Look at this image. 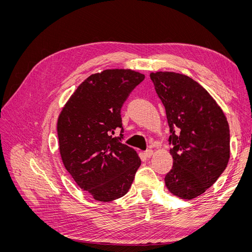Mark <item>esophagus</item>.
Listing matches in <instances>:
<instances>
[{
	"label": "esophagus",
	"mask_w": 252,
	"mask_h": 252,
	"mask_svg": "<svg viewBox=\"0 0 252 252\" xmlns=\"http://www.w3.org/2000/svg\"><path fill=\"white\" fill-rule=\"evenodd\" d=\"M144 155H145V157H146V158H150V157H152V155H154V150L147 149L146 151L144 152Z\"/></svg>",
	"instance_id": "34e87169"
}]
</instances>
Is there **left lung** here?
Returning <instances> with one entry per match:
<instances>
[{
    "mask_svg": "<svg viewBox=\"0 0 252 252\" xmlns=\"http://www.w3.org/2000/svg\"><path fill=\"white\" fill-rule=\"evenodd\" d=\"M166 110L170 129L171 170L165 184L182 199L191 200L215 184L230 157L229 125L208 91L185 74L150 73Z\"/></svg>",
    "mask_w": 252,
    "mask_h": 252,
    "instance_id": "1",
    "label": "left lung"
}]
</instances>
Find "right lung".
<instances>
[{
  "label": "right lung",
  "instance_id": "right-lung-1",
  "mask_svg": "<svg viewBox=\"0 0 252 252\" xmlns=\"http://www.w3.org/2000/svg\"><path fill=\"white\" fill-rule=\"evenodd\" d=\"M145 75L130 69L91 74L74 91L58 120L60 154L75 183L101 202L125 195L141 159L122 143L121 109ZM117 128L120 136L113 138Z\"/></svg>",
  "mask_w": 252,
  "mask_h": 252
}]
</instances>
